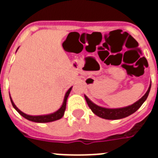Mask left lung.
<instances>
[{
  "mask_svg": "<svg viewBox=\"0 0 158 158\" xmlns=\"http://www.w3.org/2000/svg\"><path fill=\"white\" fill-rule=\"evenodd\" d=\"M150 88H151V84L150 85V87L148 89L146 94L142 96V98L135 102V104L127 106V107H121V108L112 109V108H106V107H100V106L96 105L94 103H93L86 96H85V98L86 102H87L89 107H90V109L97 116L105 118V119H119V118L129 116L139 109V107L142 105V104L144 103L145 100L147 99L148 95L150 91Z\"/></svg>",
  "mask_w": 158,
  "mask_h": 158,
  "instance_id": "left-lung-1",
  "label": "left lung"
}]
</instances>
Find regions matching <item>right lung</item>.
I'll list each match as a JSON object with an SVG mask.
<instances>
[{
    "instance_id": "obj_1",
    "label": "right lung",
    "mask_w": 158,
    "mask_h": 158,
    "mask_svg": "<svg viewBox=\"0 0 158 158\" xmlns=\"http://www.w3.org/2000/svg\"><path fill=\"white\" fill-rule=\"evenodd\" d=\"M71 89H72V87L69 88V90L66 92L65 95V97H64V100H63V104H62V107H60L59 109L58 110L55 112L52 113V114H49V115H27V114H25V113L22 112L19 108H17L15 104L12 101V98H11L10 96V100L11 102H12V104L13 106V107L23 117V118H27L28 120L32 121V122H35V123H49V122H53V121L58 120V119H60L61 118H62V116L64 115V113H65V107H66V101H67V98H68V96H69V93H70Z\"/></svg>"
}]
</instances>
